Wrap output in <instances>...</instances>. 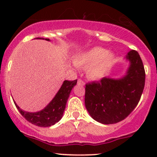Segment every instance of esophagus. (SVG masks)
<instances>
[{"mask_svg":"<svg viewBox=\"0 0 157 157\" xmlns=\"http://www.w3.org/2000/svg\"><path fill=\"white\" fill-rule=\"evenodd\" d=\"M77 84L79 85V86H85V82L83 80H82L81 79H79L78 80H77Z\"/></svg>","mask_w":157,"mask_h":157,"instance_id":"obj_1","label":"esophagus"}]
</instances>
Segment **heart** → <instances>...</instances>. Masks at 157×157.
<instances>
[{"mask_svg": "<svg viewBox=\"0 0 157 157\" xmlns=\"http://www.w3.org/2000/svg\"><path fill=\"white\" fill-rule=\"evenodd\" d=\"M115 55L101 47H94L76 55L74 63L81 68H87L86 75L89 79L101 78L112 66Z\"/></svg>", "mask_w": 157, "mask_h": 157, "instance_id": "1", "label": "heart"}]
</instances>
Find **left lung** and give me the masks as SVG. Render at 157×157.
Listing matches in <instances>:
<instances>
[{
  "mask_svg": "<svg viewBox=\"0 0 157 157\" xmlns=\"http://www.w3.org/2000/svg\"><path fill=\"white\" fill-rule=\"evenodd\" d=\"M130 66L120 79L103 77L86 85L85 105L94 120L114 124L125 119L137 105L145 81V72L140 55L131 50L126 55Z\"/></svg>",
  "mask_w": 157,
  "mask_h": 157,
  "instance_id": "obj_1",
  "label": "left lung"
}]
</instances>
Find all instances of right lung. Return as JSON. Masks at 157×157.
<instances>
[{
  "instance_id": "obj_1",
  "label": "right lung",
  "mask_w": 157,
  "mask_h": 157,
  "mask_svg": "<svg viewBox=\"0 0 157 157\" xmlns=\"http://www.w3.org/2000/svg\"><path fill=\"white\" fill-rule=\"evenodd\" d=\"M37 39L44 38L37 37ZM45 40L48 41L50 40L49 39ZM77 80L73 81L65 80L53 100L48 104L46 108L37 112H27L20 109L15 102H14L19 112L27 121L39 127H49L60 121V119L62 118L68 97L71 89L77 84Z\"/></svg>"
}]
</instances>
